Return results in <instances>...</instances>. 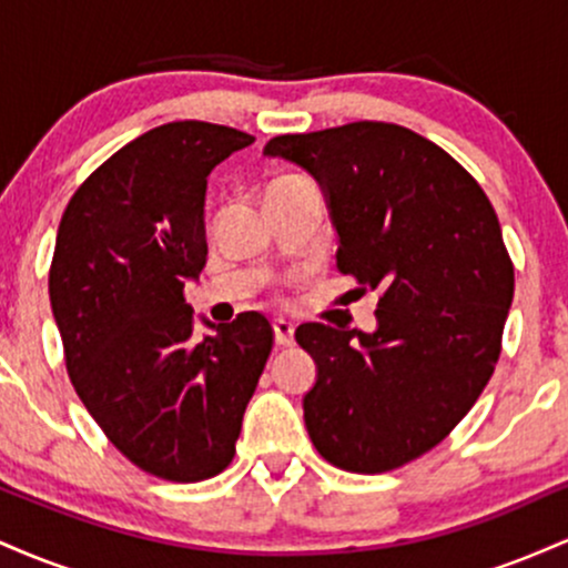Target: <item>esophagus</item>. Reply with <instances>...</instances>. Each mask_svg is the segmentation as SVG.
Here are the masks:
<instances>
[{"mask_svg": "<svg viewBox=\"0 0 568 568\" xmlns=\"http://www.w3.org/2000/svg\"><path fill=\"white\" fill-rule=\"evenodd\" d=\"M272 331H275V342L288 347V344H293V331H296V325L285 321V317H275V321H272Z\"/></svg>", "mask_w": 568, "mask_h": 568, "instance_id": "34e87169", "label": "esophagus"}]
</instances>
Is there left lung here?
Instances as JSON below:
<instances>
[{
  "label": "left lung",
  "mask_w": 568,
  "mask_h": 568,
  "mask_svg": "<svg viewBox=\"0 0 568 568\" xmlns=\"http://www.w3.org/2000/svg\"><path fill=\"white\" fill-rule=\"evenodd\" d=\"M264 158L321 186L336 264L379 293L376 328L304 323V425L323 459L387 473L446 438L499 361L513 264L491 202L433 141L389 122L277 135Z\"/></svg>",
  "instance_id": "obj_1"
}]
</instances>
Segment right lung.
Instances as JSON below:
<instances>
[{
  "label": "right lung",
  "mask_w": 568,
  "mask_h": 568,
  "mask_svg": "<svg viewBox=\"0 0 568 568\" xmlns=\"http://www.w3.org/2000/svg\"><path fill=\"white\" fill-rule=\"evenodd\" d=\"M253 135L168 122L130 141L77 189L58 226L50 304L77 395L141 470L175 484L213 478L234 456L272 352L258 312L194 338L184 285L207 256L213 168Z\"/></svg>",
  "instance_id": "add662e5"
}]
</instances>
